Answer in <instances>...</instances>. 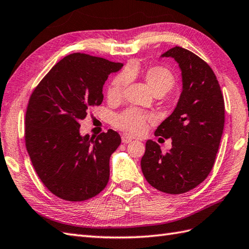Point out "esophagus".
Listing matches in <instances>:
<instances>
[{
    "mask_svg": "<svg viewBox=\"0 0 249 249\" xmlns=\"http://www.w3.org/2000/svg\"><path fill=\"white\" fill-rule=\"evenodd\" d=\"M132 141V138H130L129 136L127 135H122V142L124 144H127V143H130Z\"/></svg>",
    "mask_w": 249,
    "mask_h": 249,
    "instance_id": "34e87169",
    "label": "esophagus"
}]
</instances>
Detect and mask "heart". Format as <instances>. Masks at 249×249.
I'll use <instances>...</instances> for the list:
<instances>
[{
	"instance_id": "heart-1",
	"label": "heart",
	"mask_w": 249,
	"mask_h": 249,
	"mask_svg": "<svg viewBox=\"0 0 249 249\" xmlns=\"http://www.w3.org/2000/svg\"><path fill=\"white\" fill-rule=\"evenodd\" d=\"M140 74L139 67L136 65L129 66L126 71L120 72L111 80L107 90L109 101H119L123 96L125 89L131 79ZM143 78L153 93L164 95L175 87L176 78L169 69L162 66H153L143 72ZM153 121L151 114L139 110L137 108H128L123 112L114 115L112 125L120 130L130 136H141L146 131L148 123Z\"/></svg>"
}]
</instances>
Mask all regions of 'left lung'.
<instances>
[{"label":"left lung","instance_id":"obj_1","mask_svg":"<svg viewBox=\"0 0 249 249\" xmlns=\"http://www.w3.org/2000/svg\"><path fill=\"white\" fill-rule=\"evenodd\" d=\"M162 57H173L182 75L175 110L155 131L156 137L171 138L172 148L163 154L148 140L141 169L155 189L181 194L197 187L212 170L224 129L225 104L214 72L200 57L180 46Z\"/></svg>","mask_w":249,"mask_h":249}]
</instances>
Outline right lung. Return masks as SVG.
Listing matches in <instances>:
<instances>
[{"instance_id": "1", "label": "right lung", "mask_w": 249, "mask_h": 249, "mask_svg": "<svg viewBox=\"0 0 249 249\" xmlns=\"http://www.w3.org/2000/svg\"><path fill=\"white\" fill-rule=\"evenodd\" d=\"M123 63L84 53L66 56L41 79L28 101L25 145L37 175L57 197L83 201L109 180V159L121 144L117 131L79 135V121L103 102L108 75Z\"/></svg>"}]
</instances>
